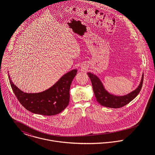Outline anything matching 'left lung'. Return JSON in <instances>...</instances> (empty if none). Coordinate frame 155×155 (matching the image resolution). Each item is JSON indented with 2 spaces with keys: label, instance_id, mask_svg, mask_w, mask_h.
I'll return each mask as SVG.
<instances>
[{
  "label": "left lung",
  "instance_id": "8db88e82",
  "mask_svg": "<svg viewBox=\"0 0 155 155\" xmlns=\"http://www.w3.org/2000/svg\"><path fill=\"white\" fill-rule=\"evenodd\" d=\"M87 74L91 81L97 101L103 106L114 109L127 105L138 95L143 85L144 76L143 74L138 86L133 91L124 95H118L110 93L105 88L101 81L97 75L91 72H88Z\"/></svg>",
  "mask_w": 155,
  "mask_h": 155
}]
</instances>
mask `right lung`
<instances>
[{"label": "right lung", "instance_id": "obj_1", "mask_svg": "<svg viewBox=\"0 0 155 155\" xmlns=\"http://www.w3.org/2000/svg\"><path fill=\"white\" fill-rule=\"evenodd\" d=\"M78 70L73 69L62 76L52 87L35 93H27L18 88L12 81L9 82L15 96L22 106L31 113L45 116H53L64 110L70 101V88Z\"/></svg>", "mask_w": 155, "mask_h": 155}]
</instances>
